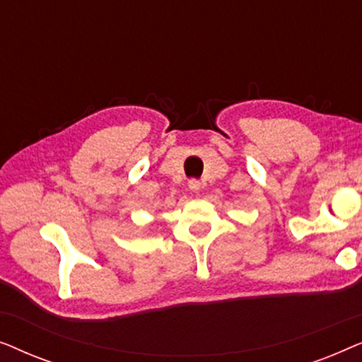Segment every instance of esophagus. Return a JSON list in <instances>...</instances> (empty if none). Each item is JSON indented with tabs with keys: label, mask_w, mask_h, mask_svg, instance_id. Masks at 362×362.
Listing matches in <instances>:
<instances>
[{
	"label": "esophagus",
	"mask_w": 362,
	"mask_h": 362,
	"mask_svg": "<svg viewBox=\"0 0 362 362\" xmlns=\"http://www.w3.org/2000/svg\"><path fill=\"white\" fill-rule=\"evenodd\" d=\"M187 186H189V189L192 191V192H197L201 189V181H197V180H189L187 181Z\"/></svg>",
	"instance_id": "1"
}]
</instances>
